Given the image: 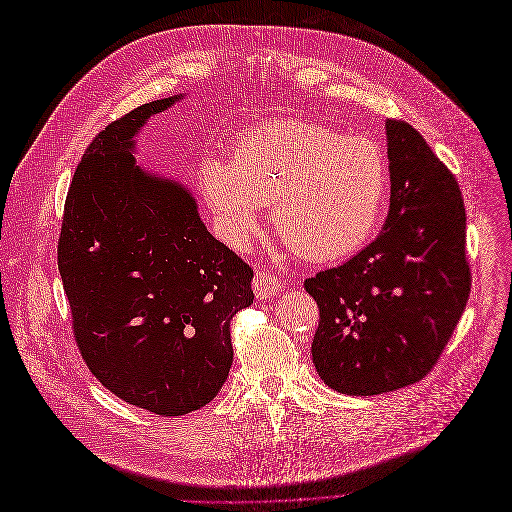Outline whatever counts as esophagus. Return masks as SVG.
Wrapping results in <instances>:
<instances>
[{
	"mask_svg": "<svg viewBox=\"0 0 512 512\" xmlns=\"http://www.w3.org/2000/svg\"><path fill=\"white\" fill-rule=\"evenodd\" d=\"M252 288L256 292L258 299H273L277 292L282 290L280 280H277L275 275H269L267 271H256L254 273V280H252Z\"/></svg>",
	"mask_w": 512,
	"mask_h": 512,
	"instance_id": "esophagus-1",
	"label": "esophagus"
}]
</instances>
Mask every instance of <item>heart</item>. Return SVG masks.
<instances>
[{
	"label": "heart",
	"mask_w": 512,
	"mask_h": 512,
	"mask_svg": "<svg viewBox=\"0 0 512 512\" xmlns=\"http://www.w3.org/2000/svg\"><path fill=\"white\" fill-rule=\"evenodd\" d=\"M203 188L230 241L271 205L275 235L309 262L346 258L376 235L391 192L384 149L316 121L275 119L247 128L232 160L209 156Z\"/></svg>",
	"instance_id": "b5f03b06"
}]
</instances>
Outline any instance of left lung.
I'll return each mask as SVG.
<instances>
[{
    "mask_svg": "<svg viewBox=\"0 0 512 512\" xmlns=\"http://www.w3.org/2000/svg\"><path fill=\"white\" fill-rule=\"evenodd\" d=\"M386 145L391 205L380 235L303 284L320 309L316 371L346 395H380L425 378L472 286L455 175L406 121H386Z\"/></svg>",
    "mask_w": 512,
    "mask_h": 512,
    "instance_id": "8db88e82",
    "label": "left lung"
}]
</instances>
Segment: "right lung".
Here are the masks:
<instances>
[{
    "instance_id": "1",
    "label": "right lung",
    "mask_w": 512,
    "mask_h": 512,
    "mask_svg": "<svg viewBox=\"0 0 512 512\" xmlns=\"http://www.w3.org/2000/svg\"><path fill=\"white\" fill-rule=\"evenodd\" d=\"M177 100L138 106L91 141L57 243L83 361L113 395L160 416L220 393L230 320L254 303L252 267L211 235L190 190L132 156L138 130Z\"/></svg>"
}]
</instances>
